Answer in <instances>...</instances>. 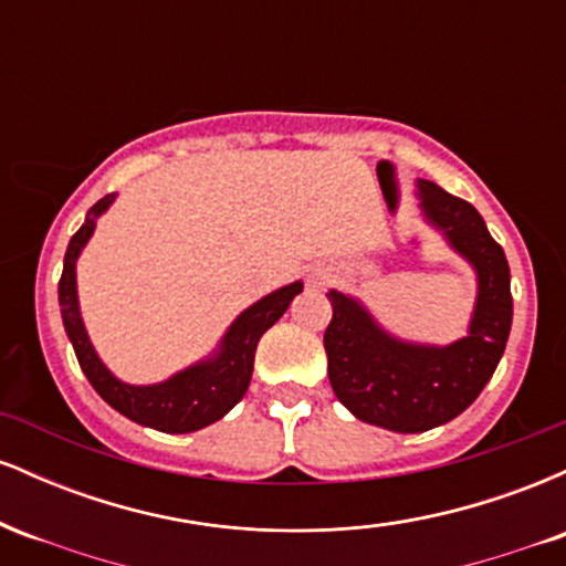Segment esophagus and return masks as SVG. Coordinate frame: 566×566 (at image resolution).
<instances>
[{
    "label": "esophagus",
    "instance_id": "1",
    "mask_svg": "<svg viewBox=\"0 0 566 566\" xmlns=\"http://www.w3.org/2000/svg\"><path fill=\"white\" fill-rule=\"evenodd\" d=\"M324 282H327V271H324V269H311L308 284H314V287H316V284H324Z\"/></svg>",
    "mask_w": 566,
    "mask_h": 566
}]
</instances>
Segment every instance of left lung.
Masks as SVG:
<instances>
[{"label": "left lung", "instance_id": "1", "mask_svg": "<svg viewBox=\"0 0 566 566\" xmlns=\"http://www.w3.org/2000/svg\"><path fill=\"white\" fill-rule=\"evenodd\" d=\"M420 212L476 274L469 333L447 346L401 340L359 297L329 290L333 322L324 333L327 375L354 418L396 433L450 423L469 409L495 373L509 343L513 301L505 252L465 199L431 180H415Z\"/></svg>", "mask_w": 566, "mask_h": 566}]
</instances>
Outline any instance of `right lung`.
<instances>
[{
    "label": "right lung",
    "instance_id": "add662e5",
    "mask_svg": "<svg viewBox=\"0 0 566 566\" xmlns=\"http://www.w3.org/2000/svg\"><path fill=\"white\" fill-rule=\"evenodd\" d=\"M116 193L97 199L90 207L82 229L71 237L66 258H63V274L57 284V303H61V316L66 335L74 346L76 359H80L82 373L87 375L90 386L101 394L106 405L116 412L146 428H157L165 433H191L199 428L216 423L229 409L242 401L252 378V365H255V348L263 333L282 319L284 311L303 292V282L284 284L269 295L244 308L226 335L220 337L218 348L205 359L193 361L180 373L170 375L161 382H148V386H133V382L119 380L103 365L97 350L90 340L87 327L82 322L80 292H76V261L87 247L90 237L95 233V223L108 207L114 205Z\"/></svg>",
    "mask_w": 566,
    "mask_h": 566
}]
</instances>
